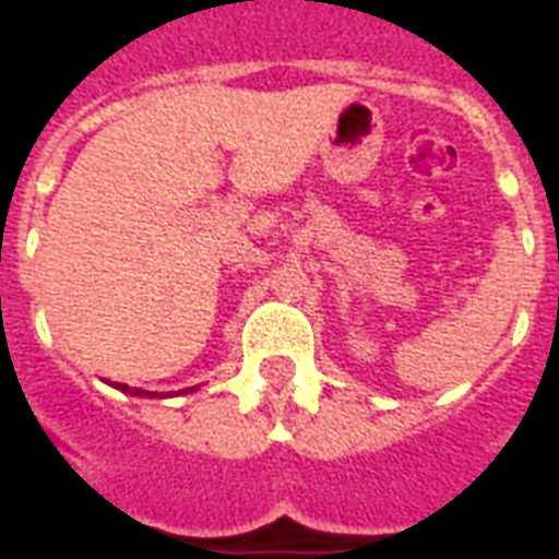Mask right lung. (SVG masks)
<instances>
[{"label": "right lung", "instance_id": "1", "mask_svg": "<svg viewBox=\"0 0 559 559\" xmlns=\"http://www.w3.org/2000/svg\"><path fill=\"white\" fill-rule=\"evenodd\" d=\"M116 389H121V391H130V394H139V397H142V394H144V397H147V394H151V391H142V389H130V385H121V382H118Z\"/></svg>", "mask_w": 559, "mask_h": 559}]
</instances>
